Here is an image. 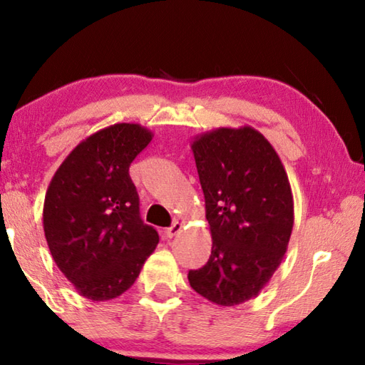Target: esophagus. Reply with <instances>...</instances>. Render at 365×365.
<instances>
[{
	"label": "esophagus",
	"instance_id": "esophagus-1",
	"mask_svg": "<svg viewBox=\"0 0 365 365\" xmlns=\"http://www.w3.org/2000/svg\"><path fill=\"white\" fill-rule=\"evenodd\" d=\"M182 227H183V225L180 224V222H174V224H172V225L168 228V230H165V237H168V238H174L177 233L182 232Z\"/></svg>",
	"mask_w": 365,
	"mask_h": 365
}]
</instances>
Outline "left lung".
Masks as SVG:
<instances>
[{"instance_id":"8db88e82","label":"left lung","mask_w":365,"mask_h":365,"mask_svg":"<svg viewBox=\"0 0 365 365\" xmlns=\"http://www.w3.org/2000/svg\"><path fill=\"white\" fill-rule=\"evenodd\" d=\"M191 150L212 250L188 282L214 304H242L267 285L287 252L294 222L288 175L274 146L250 125L196 135Z\"/></svg>"}]
</instances>
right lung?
<instances>
[{"mask_svg": "<svg viewBox=\"0 0 365 365\" xmlns=\"http://www.w3.org/2000/svg\"><path fill=\"white\" fill-rule=\"evenodd\" d=\"M153 132L114 123L71 151L46 190L43 228L54 262L80 296L108 301L138 279L159 243L156 228L140 217L128 174Z\"/></svg>", "mask_w": 365, "mask_h": 365, "instance_id": "1", "label": "right lung"}]
</instances>
